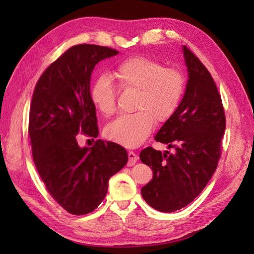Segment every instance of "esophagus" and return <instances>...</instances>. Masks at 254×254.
I'll use <instances>...</instances> for the list:
<instances>
[{
  "label": "esophagus",
  "instance_id": "34e87169",
  "mask_svg": "<svg viewBox=\"0 0 254 254\" xmlns=\"http://www.w3.org/2000/svg\"><path fill=\"white\" fill-rule=\"evenodd\" d=\"M127 156H128V161H127V166H133L134 164L136 163L137 161V159H138V157H137V155L134 153V152H128L127 153Z\"/></svg>",
  "mask_w": 254,
  "mask_h": 254
}]
</instances>
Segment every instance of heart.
I'll return each instance as SVG.
<instances>
[{
  "mask_svg": "<svg viewBox=\"0 0 254 254\" xmlns=\"http://www.w3.org/2000/svg\"><path fill=\"white\" fill-rule=\"evenodd\" d=\"M123 90L137 95L132 115L117 118L106 127V136L126 147H135L153 130L154 122L164 123L175 115L186 89V78L180 69L165 67L153 59L132 57L113 69ZM90 99L101 115L110 117L117 109V89L112 80L101 75L90 87Z\"/></svg>",
  "mask_w": 254,
  "mask_h": 254,
  "instance_id": "heart-1",
  "label": "heart"
}]
</instances>
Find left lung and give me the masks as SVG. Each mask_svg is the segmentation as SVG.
Returning <instances> with one entry per match:
<instances>
[{
  "label": "left lung",
  "mask_w": 254,
  "mask_h": 254,
  "mask_svg": "<svg viewBox=\"0 0 254 254\" xmlns=\"http://www.w3.org/2000/svg\"><path fill=\"white\" fill-rule=\"evenodd\" d=\"M183 55L189 72L185 97L155 136L175 153L163 154L149 146L139 154L154 174L142 188V196L164 213L187 206L206 187L222 156L226 127L222 97L212 75L187 47Z\"/></svg>",
  "instance_id": "1"
}]
</instances>
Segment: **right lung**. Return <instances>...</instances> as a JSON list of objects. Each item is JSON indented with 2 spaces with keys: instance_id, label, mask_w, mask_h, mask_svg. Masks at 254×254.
Masks as SVG:
<instances>
[{
  "instance_id": "obj_1",
  "label": "right lung",
  "mask_w": 254,
  "mask_h": 254,
  "mask_svg": "<svg viewBox=\"0 0 254 254\" xmlns=\"http://www.w3.org/2000/svg\"><path fill=\"white\" fill-rule=\"evenodd\" d=\"M116 55V49L97 45L68 48L41 74L31 98L28 136L35 166L47 191L73 215L98 207L110 177L127 163V150L117 143L77 144L80 135L98 136L90 76L97 63Z\"/></svg>"
}]
</instances>
